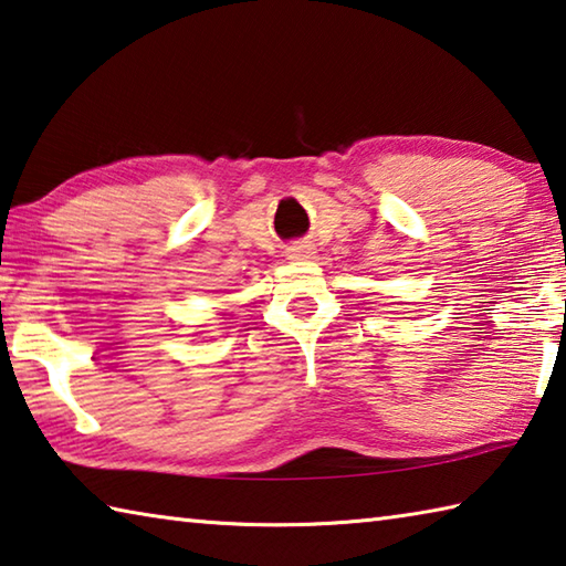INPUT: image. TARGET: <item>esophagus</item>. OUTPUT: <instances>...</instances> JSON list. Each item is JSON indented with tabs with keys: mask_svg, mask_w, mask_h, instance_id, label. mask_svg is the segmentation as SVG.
<instances>
[{
	"mask_svg": "<svg viewBox=\"0 0 566 566\" xmlns=\"http://www.w3.org/2000/svg\"><path fill=\"white\" fill-rule=\"evenodd\" d=\"M313 253H315L313 243L301 241V243H295V247L287 249V259H293V261H305V259H311Z\"/></svg>",
	"mask_w": 566,
	"mask_h": 566,
	"instance_id": "1",
	"label": "esophagus"
}]
</instances>
